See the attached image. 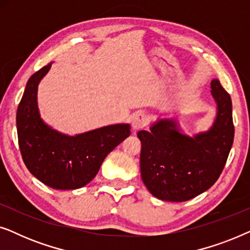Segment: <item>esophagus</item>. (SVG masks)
I'll use <instances>...</instances> for the list:
<instances>
[{"label": "esophagus", "mask_w": 250, "mask_h": 250, "mask_svg": "<svg viewBox=\"0 0 250 250\" xmlns=\"http://www.w3.org/2000/svg\"><path fill=\"white\" fill-rule=\"evenodd\" d=\"M148 125V117L145 114H136L132 118V127L134 131L141 129Z\"/></svg>", "instance_id": "obj_1"}]
</instances>
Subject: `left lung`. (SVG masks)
<instances>
[{"instance_id": "8db88e82", "label": "left lung", "mask_w": 250, "mask_h": 250, "mask_svg": "<svg viewBox=\"0 0 250 250\" xmlns=\"http://www.w3.org/2000/svg\"><path fill=\"white\" fill-rule=\"evenodd\" d=\"M217 104L214 124L193 138L180 132L172 119H160L150 131H140L141 177L160 200L187 201L205 192L223 170L234 138L232 101L220 81L210 83Z\"/></svg>"}]
</instances>
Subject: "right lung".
Returning a JSON list of instances; mask_svg holds the SVG:
<instances>
[{
  "label": "right lung",
  "mask_w": 250,
  "mask_h": 250,
  "mask_svg": "<svg viewBox=\"0 0 250 250\" xmlns=\"http://www.w3.org/2000/svg\"><path fill=\"white\" fill-rule=\"evenodd\" d=\"M51 63L33 74L17 110V131L22 160L45 186L74 190L97 175L109 152L131 134L128 124H116L68 136L47 126L37 108V86Z\"/></svg>",
  "instance_id": "right-lung-1"
}]
</instances>
